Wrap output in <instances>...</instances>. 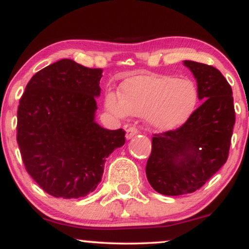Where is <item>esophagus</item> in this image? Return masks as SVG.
<instances>
[{"mask_svg":"<svg viewBox=\"0 0 249 249\" xmlns=\"http://www.w3.org/2000/svg\"><path fill=\"white\" fill-rule=\"evenodd\" d=\"M138 132H139L138 128H137L136 126H128L127 130H126V138L127 139L133 138L136 134H138Z\"/></svg>","mask_w":249,"mask_h":249,"instance_id":"esophagus-1","label":"esophagus"}]
</instances>
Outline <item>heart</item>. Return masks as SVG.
Returning <instances> with one entry per match:
<instances>
[{"label":"heart","instance_id":"1","mask_svg":"<svg viewBox=\"0 0 249 249\" xmlns=\"http://www.w3.org/2000/svg\"><path fill=\"white\" fill-rule=\"evenodd\" d=\"M198 102V88L190 78L142 75L127 79L121 97L108 92L105 104L118 117L145 116L157 130H172L190 118Z\"/></svg>","mask_w":249,"mask_h":249}]
</instances>
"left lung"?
<instances>
[{"instance_id":"obj_1","label":"left lung","mask_w":249,"mask_h":249,"mask_svg":"<svg viewBox=\"0 0 249 249\" xmlns=\"http://www.w3.org/2000/svg\"><path fill=\"white\" fill-rule=\"evenodd\" d=\"M198 83L202 104L181 126L153 134L147 159L150 185L165 196L192 193L227 161L235 123L230 83L212 65L185 61Z\"/></svg>"}]
</instances>
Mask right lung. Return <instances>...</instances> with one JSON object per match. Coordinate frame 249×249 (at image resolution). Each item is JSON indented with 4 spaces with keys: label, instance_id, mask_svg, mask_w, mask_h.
<instances>
[{
    "label": "right lung",
    "instance_id": "add662e5",
    "mask_svg": "<svg viewBox=\"0 0 249 249\" xmlns=\"http://www.w3.org/2000/svg\"><path fill=\"white\" fill-rule=\"evenodd\" d=\"M102 73L61 59L31 77L19 99L16 139L24 167L56 198L93 192L108 154L125 142L123 128L107 130L93 121Z\"/></svg>",
    "mask_w": 249,
    "mask_h": 249
}]
</instances>
